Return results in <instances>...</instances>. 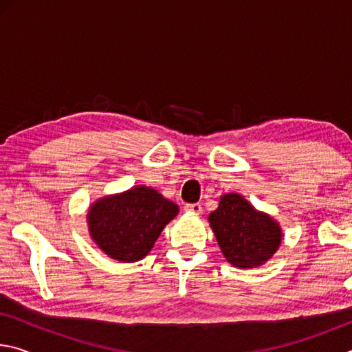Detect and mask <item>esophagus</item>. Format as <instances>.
Returning a JSON list of instances; mask_svg holds the SVG:
<instances>
[{
	"label": "esophagus",
	"instance_id": "obj_1",
	"mask_svg": "<svg viewBox=\"0 0 352 352\" xmlns=\"http://www.w3.org/2000/svg\"><path fill=\"white\" fill-rule=\"evenodd\" d=\"M184 210L192 214H200L201 212V205L200 204H188L184 206Z\"/></svg>",
	"mask_w": 352,
	"mask_h": 352
}]
</instances>
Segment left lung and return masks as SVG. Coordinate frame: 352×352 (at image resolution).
Instances as JSON below:
<instances>
[{
    "instance_id": "8db88e82",
    "label": "left lung",
    "mask_w": 352,
    "mask_h": 352,
    "mask_svg": "<svg viewBox=\"0 0 352 352\" xmlns=\"http://www.w3.org/2000/svg\"><path fill=\"white\" fill-rule=\"evenodd\" d=\"M208 220L226 261L239 269L265 264L281 245L283 233L276 220L256 211L239 194L222 195Z\"/></svg>"
}]
</instances>
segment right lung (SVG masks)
Returning a JSON list of instances; mask_svg holds the SVG:
<instances>
[{
	"instance_id": "1",
	"label": "right lung",
	"mask_w": 352,
	"mask_h": 352,
	"mask_svg": "<svg viewBox=\"0 0 352 352\" xmlns=\"http://www.w3.org/2000/svg\"><path fill=\"white\" fill-rule=\"evenodd\" d=\"M178 206L158 190L136 186L94 201L88 210V231L110 258L136 262L151 252Z\"/></svg>"
}]
</instances>
